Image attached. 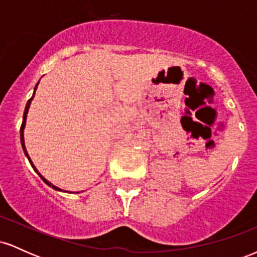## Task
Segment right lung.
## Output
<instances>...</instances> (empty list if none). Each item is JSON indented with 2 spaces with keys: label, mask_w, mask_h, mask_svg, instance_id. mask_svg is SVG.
<instances>
[{
  "label": "right lung",
  "mask_w": 257,
  "mask_h": 257,
  "mask_svg": "<svg viewBox=\"0 0 257 257\" xmlns=\"http://www.w3.org/2000/svg\"><path fill=\"white\" fill-rule=\"evenodd\" d=\"M38 83H40V82H38ZM38 83L35 85V89H34V94H32V96H31V99H29V101H28V104H26V107H25V111H24V116H23V123H22V126H20V141H22V147H23V151H24V153H25V156H26V158L29 159V162H30V164H31V167L34 168V170L35 172H36L38 175H40V178L43 180L44 182H46L47 185L49 186V187H52V188H54L55 191H63L61 190V188H59V187H57V186H54L52 184V182H49L48 180H46L43 178L42 175H41L40 174V172H38V170L36 169V167L34 166V163H32V161H31V158H30V156H29V153H28V151H26V147H25V141H24V129H25V124H26V117H28V112H29V108H30V105H31V100L34 99V96H35V91H36V89H37V85H38ZM65 192H66V191H65ZM77 193H79V192H77Z\"/></svg>",
  "instance_id": "add662e5"
}]
</instances>
